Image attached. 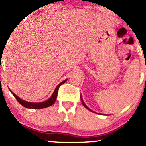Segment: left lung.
I'll list each match as a JSON object with an SVG mask.
<instances>
[{"mask_svg":"<svg viewBox=\"0 0 146 146\" xmlns=\"http://www.w3.org/2000/svg\"><path fill=\"white\" fill-rule=\"evenodd\" d=\"M81 102H82V104H83V106H84L85 108H87V110H89V111H92V112H93V111H91V110H90V109H89V108H87V107L86 106V105H85V103H84V102H83V99H82V98H81Z\"/></svg>","mask_w":146,"mask_h":146,"instance_id":"obj_1","label":"left lung"}]
</instances>
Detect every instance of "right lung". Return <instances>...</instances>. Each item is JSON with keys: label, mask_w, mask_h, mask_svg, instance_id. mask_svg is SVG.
Segmentation results:
<instances>
[{"label": "right lung", "mask_w": 146, "mask_h": 146, "mask_svg": "<svg viewBox=\"0 0 146 146\" xmlns=\"http://www.w3.org/2000/svg\"><path fill=\"white\" fill-rule=\"evenodd\" d=\"M67 81V79H65V81H62V82L60 83L57 85V87H56V89H55V91H54V92L53 93V95H52L51 97L47 100L45 102H40V103H31V102H26V101H24L23 100H21V98H19L18 96H17L14 93H13L12 91H11V93H12V94L14 96V97L15 98H16V100H17V102H18L19 104L21 105H22L23 106H24L25 108H29V109H35V110H37V109H42V108H47V107H49L50 106H52L55 102L56 101V99H57V94H58V91H59V89L60 86H61V85H63L65 83L66 81Z\"/></svg>", "instance_id": "obj_1"}]
</instances>
